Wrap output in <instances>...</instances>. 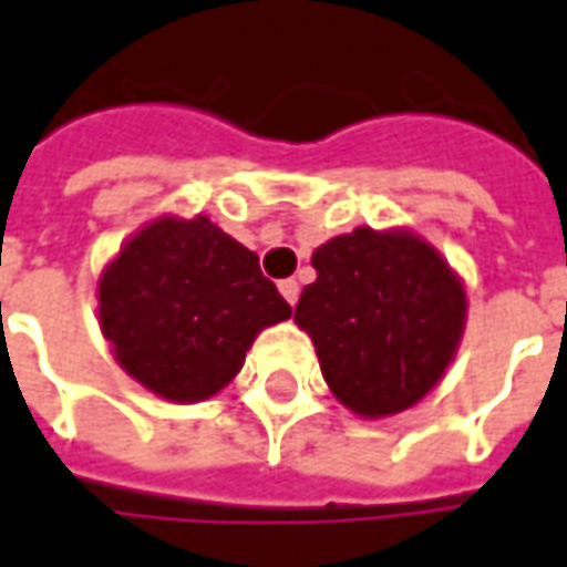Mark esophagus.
Instances as JSON below:
<instances>
[{
  "mask_svg": "<svg viewBox=\"0 0 567 567\" xmlns=\"http://www.w3.org/2000/svg\"><path fill=\"white\" fill-rule=\"evenodd\" d=\"M279 291H282V298L288 300L291 307L298 303V298H300V285L295 282V279H282V282H279Z\"/></svg>",
  "mask_w": 567,
  "mask_h": 567,
  "instance_id": "esophagus-1",
  "label": "esophagus"
}]
</instances>
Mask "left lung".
<instances>
[{
  "instance_id": "8db88e82",
  "label": "left lung",
  "mask_w": 567,
  "mask_h": 567,
  "mask_svg": "<svg viewBox=\"0 0 567 567\" xmlns=\"http://www.w3.org/2000/svg\"><path fill=\"white\" fill-rule=\"evenodd\" d=\"M316 282L295 322L313 338L322 379L350 413H403L444 379L465 329V288L410 229L360 226L313 251Z\"/></svg>"
}]
</instances>
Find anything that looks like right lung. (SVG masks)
I'll return each mask as SVG.
<instances>
[{"instance_id": "right-lung-1", "label": "right lung", "mask_w": 567, "mask_h": 567, "mask_svg": "<svg viewBox=\"0 0 567 567\" xmlns=\"http://www.w3.org/2000/svg\"><path fill=\"white\" fill-rule=\"evenodd\" d=\"M291 316L257 254L207 217H157L99 279V322L126 375L198 403L238 375L254 338Z\"/></svg>"}]
</instances>
